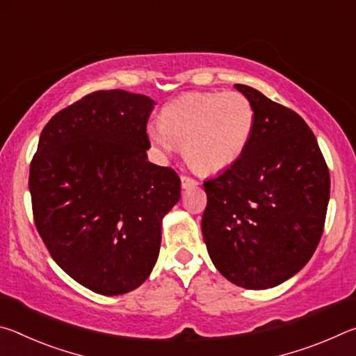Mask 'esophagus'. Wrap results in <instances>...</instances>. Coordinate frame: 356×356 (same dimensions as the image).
Instances as JSON below:
<instances>
[{
	"label": "esophagus",
	"instance_id": "34e87169",
	"mask_svg": "<svg viewBox=\"0 0 356 356\" xmlns=\"http://www.w3.org/2000/svg\"><path fill=\"white\" fill-rule=\"evenodd\" d=\"M180 182H182V188H184V190L190 188V186L197 185L196 180L193 179V177H188V176H182V177H180Z\"/></svg>",
	"mask_w": 356,
	"mask_h": 356
}]
</instances>
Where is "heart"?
<instances>
[{
	"label": "heart",
	"instance_id": "heart-1",
	"mask_svg": "<svg viewBox=\"0 0 356 356\" xmlns=\"http://www.w3.org/2000/svg\"><path fill=\"white\" fill-rule=\"evenodd\" d=\"M254 125V106L242 92H186L161 108L160 125H150L147 131L168 152L174 144L182 147L195 171L215 174L242 159Z\"/></svg>",
	"mask_w": 356,
	"mask_h": 356
}]
</instances>
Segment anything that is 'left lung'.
<instances>
[{"label":"left lung","instance_id":"obj_1","mask_svg":"<svg viewBox=\"0 0 356 356\" xmlns=\"http://www.w3.org/2000/svg\"><path fill=\"white\" fill-rule=\"evenodd\" d=\"M251 100L256 125L236 165L204 182L202 236L226 280L268 289L305 267L321 242L330 172L308 124L297 113L236 84Z\"/></svg>","mask_w":356,"mask_h":356}]
</instances>
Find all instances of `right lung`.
Listing matches in <instances>:
<instances>
[{"instance_id":"add662e5","label":"right lung","mask_w":356,"mask_h":356,"mask_svg":"<svg viewBox=\"0 0 356 356\" xmlns=\"http://www.w3.org/2000/svg\"><path fill=\"white\" fill-rule=\"evenodd\" d=\"M154 105L122 89L84 95L48 120L29 166L34 222L48 252L102 295L147 280L161 220L180 200L176 171L147 161Z\"/></svg>"}]
</instances>
